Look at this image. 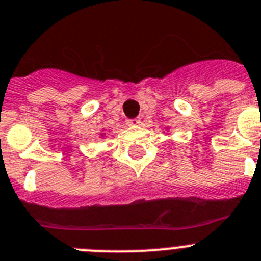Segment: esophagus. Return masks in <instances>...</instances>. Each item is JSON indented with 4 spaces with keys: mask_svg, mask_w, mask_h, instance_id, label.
Wrapping results in <instances>:
<instances>
[{
    "mask_svg": "<svg viewBox=\"0 0 261 261\" xmlns=\"http://www.w3.org/2000/svg\"><path fill=\"white\" fill-rule=\"evenodd\" d=\"M126 123H127V126H138L140 123V119H138V118H135V119H127Z\"/></svg>",
    "mask_w": 261,
    "mask_h": 261,
    "instance_id": "obj_1",
    "label": "esophagus"
}]
</instances>
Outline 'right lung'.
I'll use <instances>...</instances> for the list:
<instances>
[{"mask_svg":"<svg viewBox=\"0 0 261 261\" xmlns=\"http://www.w3.org/2000/svg\"><path fill=\"white\" fill-rule=\"evenodd\" d=\"M103 135H105V133H101V138H103Z\"/></svg>","mask_w":261,"mask_h":261,"instance_id":"right-lung-1","label":"right lung"}]
</instances>
